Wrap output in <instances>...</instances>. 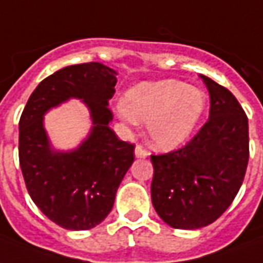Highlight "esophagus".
Segmentation results:
<instances>
[{
  "label": "esophagus",
  "instance_id": "1",
  "mask_svg": "<svg viewBox=\"0 0 263 263\" xmlns=\"http://www.w3.org/2000/svg\"><path fill=\"white\" fill-rule=\"evenodd\" d=\"M135 155L136 157H139V159H144V157H147V156H149V153H147V150L143 149L142 146H136Z\"/></svg>",
  "mask_w": 263,
  "mask_h": 263
}]
</instances>
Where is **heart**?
<instances>
[{
  "label": "heart",
  "instance_id": "b5f03b06",
  "mask_svg": "<svg viewBox=\"0 0 263 263\" xmlns=\"http://www.w3.org/2000/svg\"><path fill=\"white\" fill-rule=\"evenodd\" d=\"M206 108V94L179 80L140 83L119 101L116 113L123 123L135 126L147 121V137L156 149L179 146L196 128Z\"/></svg>",
  "mask_w": 263,
  "mask_h": 263
}]
</instances>
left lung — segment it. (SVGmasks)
I'll use <instances>...</instances> for the list:
<instances>
[{"instance_id": "left-lung-1", "label": "left lung", "mask_w": 263, "mask_h": 263, "mask_svg": "<svg viewBox=\"0 0 263 263\" xmlns=\"http://www.w3.org/2000/svg\"><path fill=\"white\" fill-rule=\"evenodd\" d=\"M209 119L189 143L152 155V202L175 229H199L213 223L231 206L249 160L248 117L236 97L206 76Z\"/></svg>"}]
</instances>
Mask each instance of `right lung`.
<instances>
[{"label": "right lung", "instance_id": "right-lung-1", "mask_svg": "<svg viewBox=\"0 0 263 263\" xmlns=\"http://www.w3.org/2000/svg\"><path fill=\"white\" fill-rule=\"evenodd\" d=\"M116 83V71L100 63L64 67L38 84L21 114L18 156L25 186L38 209L64 229L87 231L101 223L135 162V144L120 140L108 126ZM70 97L86 103L93 128L79 149L57 154L49 149L42 116Z\"/></svg>", "mask_w": 263, "mask_h": 263}]
</instances>
